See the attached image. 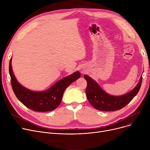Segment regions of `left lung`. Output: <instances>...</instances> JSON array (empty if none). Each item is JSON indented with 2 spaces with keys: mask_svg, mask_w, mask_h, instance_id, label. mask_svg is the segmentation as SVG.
Returning <instances> with one entry per match:
<instances>
[{
  "mask_svg": "<svg viewBox=\"0 0 150 150\" xmlns=\"http://www.w3.org/2000/svg\"><path fill=\"white\" fill-rule=\"evenodd\" d=\"M84 78L87 81L86 93L89 102L94 108L103 111H117L127 105L137 94L142 81V75L134 88L124 95L115 96L106 93L88 75H84Z\"/></svg>",
  "mask_w": 150,
  "mask_h": 150,
  "instance_id": "8db88e82",
  "label": "left lung"
}]
</instances>
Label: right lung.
Listing matches in <instances>:
<instances>
[{"mask_svg": "<svg viewBox=\"0 0 150 150\" xmlns=\"http://www.w3.org/2000/svg\"><path fill=\"white\" fill-rule=\"evenodd\" d=\"M11 61L12 58L10 61L9 72L14 94L23 105L33 111L38 112H47L56 109L61 103L66 88L81 76L79 71H76L72 74L59 80L45 91H31L18 81L12 69Z\"/></svg>", "mask_w": 150, "mask_h": 150, "instance_id": "add662e5", "label": "right lung"}]
</instances>
